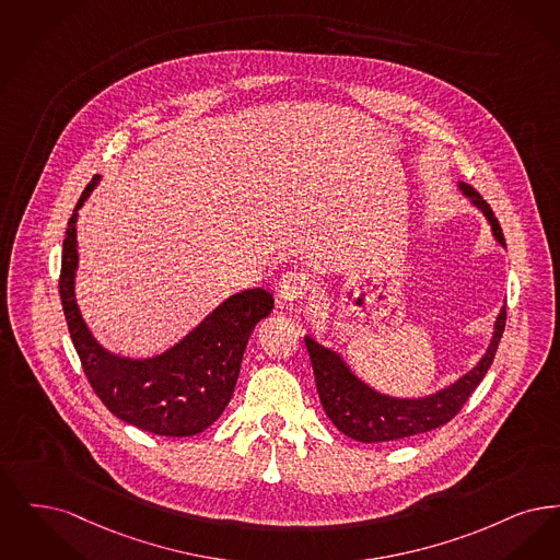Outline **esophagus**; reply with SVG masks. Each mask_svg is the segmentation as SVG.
<instances>
[{
	"label": "esophagus",
	"instance_id": "34e87169",
	"mask_svg": "<svg viewBox=\"0 0 560 560\" xmlns=\"http://www.w3.org/2000/svg\"><path fill=\"white\" fill-rule=\"evenodd\" d=\"M310 291V282L303 273L299 271H287L282 273L280 282H278V296L284 303H294L299 299L305 296V292Z\"/></svg>",
	"mask_w": 560,
	"mask_h": 560
}]
</instances>
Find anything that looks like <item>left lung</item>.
<instances>
[{"mask_svg": "<svg viewBox=\"0 0 560 560\" xmlns=\"http://www.w3.org/2000/svg\"><path fill=\"white\" fill-rule=\"evenodd\" d=\"M460 190L464 195L470 196L479 209H483V213L491 221L495 238L502 246H506L502 228L498 219L493 218V211L489 209L486 200L466 184H460ZM504 326L506 310H502L495 319V332L483 360L468 374H464L458 383L424 399H395L365 387L362 381H358L349 372V368L335 351L324 349L322 345L307 337L305 345L314 365L322 408L341 433L364 443L412 438L418 433H427L443 427L463 410L470 393L483 381L504 335Z\"/></svg>", "mask_w": 560, "mask_h": 560, "instance_id": "1", "label": "left lung"}]
</instances>
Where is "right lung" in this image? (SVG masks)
<instances>
[{
	"instance_id": "1",
	"label": "right lung",
	"mask_w": 560,
	"mask_h": 560,
	"mask_svg": "<svg viewBox=\"0 0 560 560\" xmlns=\"http://www.w3.org/2000/svg\"><path fill=\"white\" fill-rule=\"evenodd\" d=\"M96 182L88 184L69 219L58 282L77 355L100 401L117 418L154 435L190 438L211 427L230 404L248 337L271 312L273 299L264 289L230 296L184 341L152 360H125L104 351L74 303V223Z\"/></svg>"
}]
</instances>
